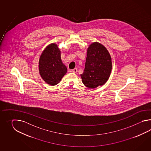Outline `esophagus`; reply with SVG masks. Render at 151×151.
Masks as SVG:
<instances>
[{"instance_id":"1","label":"esophagus","mask_w":151,"mask_h":151,"mask_svg":"<svg viewBox=\"0 0 151 151\" xmlns=\"http://www.w3.org/2000/svg\"><path fill=\"white\" fill-rule=\"evenodd\" d=\"M72 72H73V73H77V71H78V70H77V68H74L73 70H72Z\"/></svg>"}]
</instances>
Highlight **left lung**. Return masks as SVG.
<instances>
[{"mask_svg":"<svg viewBox=\"0 0 151 151\" xmlns=\"http://www.w3.org/2000/svg\"><path fill=\"white\" fill-rule=\"evenodd\" d=\"M112 60L108 50L98 42L87 48L85 70L80 76L83 83L90 88L106 83L112 71Z\"/></svg>","mask_w":151,"mask_h":151,"instance_id":"obj_1","label":"left lung"}]
</instances>
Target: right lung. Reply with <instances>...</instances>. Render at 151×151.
Returning <instances> with one entry per match:
<instances>
[{
  "mask_svg": "<svg viewBox=\"0 0 151 151\" xmlns=\"http://www.w3.org/2000/svg\"><path fill=\"white\" fill-rule=\"evenodd\" d=\"M61 53L55 43L48 45L42 52L39 61V71L42 79L51 86L58 84L68 70L62 63Z\"/></svg>",
  "mask_w": 151,
  "mask_h": 151,
  "instance_id": "obj_1",
  "label": "right lung"
}]
</instances>
